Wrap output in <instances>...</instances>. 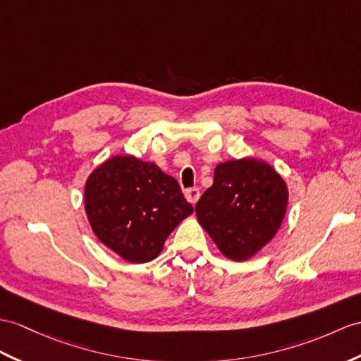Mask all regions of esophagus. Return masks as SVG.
Wrapping results in <instances>:
<instances>
[{"label":"esophagus","instance_id":"esophagus-1","mask_svg":"<svg viewBox=\"0 0 361 361\" xmlns=\"http://www.w3.org/2000/svg\"><path fill=\"white\" fill-rule=\"evenodd\" d=\"M185 197H187V200L190 202V204L195 205L196 202L199 200V197H200L199 188H188V190H185Z\"/></svg>","mask_w":361,"mask_h":361}]
</instances>
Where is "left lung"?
<instances>
[{"label": "left lung", "instance_id": "obj_1", "mask_svg": "<svg viewBox=\"0 0 361 361\" xmlns=\"http://www.w3.org/2000/svg\"><path fill=\"white\" fill-rule=\"evenodd\" d=\"M288 205V187L272 166L254 157L222 162L196 204L202 228L225 257L243 262L276 235Z\"/></svg>", "mask_w": 361, "mask_h": 361}]
</instances>
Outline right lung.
<instances>
[{
  "mask_svg": "<svg viewBox=\"0 0 361 361\" xmlns=\"http://www.w3.org/2000/svg\"><path fill=\"white\" fill-rule=\"evenodd\" d=\"M84 204L96 237L130 263L156 259L166 237L192 213L178 180L135 156L101 164L85 182Z\"/></svg>",
  "mask_w": 361,
  "mask_h": 361,
  "instance_id": "obj_1",
  "label": "right lung"
}]
</instances>
